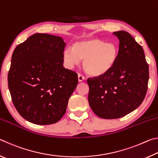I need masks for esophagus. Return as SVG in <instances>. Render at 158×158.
Here are the masks:
<instances>
[{"mask_svg": "<svg viewBox=\"0 0 158 158\" xmlns=\"http://www.w3.org/2000/svg\"><path fill=\"white\" fill-rule=\"evenodd\" d=\"M85 79V77L81 74H78V80L79 82H81Z\"/></svg>", "mask_w": 158, "mask_h": 158, "instance_id": "obj_1", "label": "esophagus"}]
</instances>
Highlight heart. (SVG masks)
<instances>
[{
    "mask_svg": "<svg viewBox=\"0 0 158 158\" xmlns=\"http://www.w3.org/2000/svg\"><path fill=\"white\" fill-rule=\"evenodd\" d=\"M118 56V49L114 43H106L92 38L75 42L73 47L66 48L63 58L65 65L72 68L83 60L85 72L95 77L103 76L111 71Z\"/></svg>",
    "mask_w": 158,
    "mask_h": 158,
    "instance_id": "obj_1",
    "label": "heart"
}]
</instances>
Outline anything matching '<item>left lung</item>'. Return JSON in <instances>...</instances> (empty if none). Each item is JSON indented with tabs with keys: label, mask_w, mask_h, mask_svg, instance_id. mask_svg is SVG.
<instances>
[{
	"label": "left lung",
	"mask_w": 158,
	"mask_h": 158,
	"mask_svg": "<svg viewBox=\"0 0 158 158\" xmlns=\"http://www.w3.org/2000/svg\"><path fill=\"white\" fill-rule=\"evenodd\" d=\"M119 40L118 56L113 69L89 78V102L105 119L119 118L142 103L148 89L149 68L142 47L126 31L113 33Z\"/></svg>",
	"instance_id": "obj_1"
}]
</instances>
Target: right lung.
Listing matches in <instances>:
<instances>
[{
	"mask_svg": "<svg viewBox=\"0 0 158 158\" xmlns=\"http://www.w3.org/2000/svg\"><path fill=\"white\" fill-rule=\"evenodd\" d=\"M62 37L35 33L15 48L8 73L12 102L23 118L50 125L65 114L78 84L75 72L63 67Z\"/></svg>",
	"mask_w": 158,
	"mask_h": 158,
	"instance_id": "right-lung-1",
	"label": "right lung"
}]
</instances>
